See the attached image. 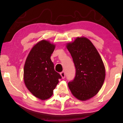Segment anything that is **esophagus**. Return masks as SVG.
Listing matches in <instances>:
<instances>
[{"instance_id":"esophagus-1","label":"esophagus","mask_w":123,"mask_h":123,"mask_svg":"<svg viewBox=\"0 0 123 123\" xmlns=\"http://www.w3.org/2000/svg\"><path fill=\"white\" fill-rule=\"evenodd\" d=\"M60 75H61L62 78H63V79L65 78V73L64 71H63L62 72H61V73H60Z\"/></svg>"}]
</instances>
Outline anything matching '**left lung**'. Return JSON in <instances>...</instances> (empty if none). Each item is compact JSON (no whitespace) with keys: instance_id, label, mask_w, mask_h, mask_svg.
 Returning a JSON list of instances; mask_svg holds the SVG:
<instances>
[{"instance_id":"8db88e82","label":"left lung","mask_w":123,"mask_h":123,"mask_svg":"<svg viewBox=\"0 0 123 123\" xmlns=\"http://www.w3.org/2000/svg\"><path fill=\"white\" fill-rule=\"evenodd\" d=\"M67 48L75 67V76L68 83L69 88L78 100H88L98 93L105 80L102 59L91 41L83 37L67 43Z\"/></svg>"}]
</instances>
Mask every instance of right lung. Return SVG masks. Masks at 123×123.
<instances>
[{
  "instance_id": "add662e5",
  "label": "right lung",
  "mask_w": 123,
  "mask_h": 123,
  "mask_svg": "<svg viewBox=\"0 0 123 123\" xmlns=\"http://www.w3.org/2000/svg\"><path fill=\"white\" fill-rule=\"evenodd\" d=\"M55 45L42 40L33 47L25 62L24 82L30 92L42 100L53 95L61 75L54 69L50 57Z\"/></svg>"
}]
</instances>
